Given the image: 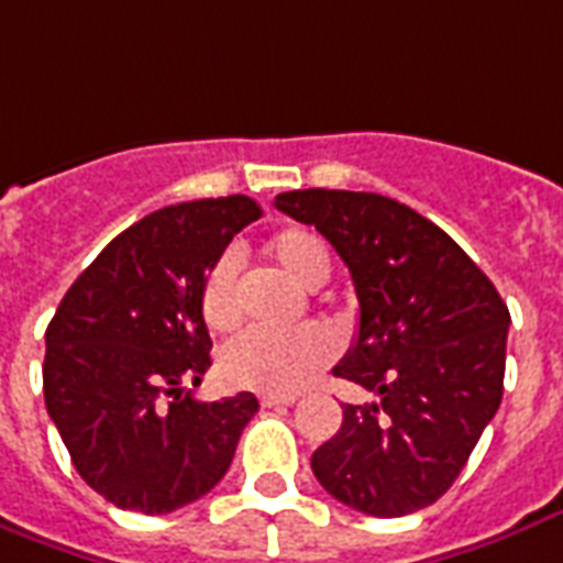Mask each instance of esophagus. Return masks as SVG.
<instances>
[{
	"mask_svg": "<svg viewBox=\"0 0 563 563\" xmlns=\"http://www.w3.org/2000/svg\"><path fill=\"white\" fill-rule=\"evenodd\" d=\"M296 396H273V394H264L261 396V405L264 408H278V405H294Z\"/></svg>",
	"mask_w": 563,
	"mask_h": 563,
	"instance_id": "obj_1",
	"label": "esophagus"
}]
</instances>
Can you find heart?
<instances>
[{"label":"heart","mask_w":563,"mask_h":563,"mask_svg":"<svg viewBox=\"0 0 563 563\" xmlns=\"http://www.w3.org/2000/svg\"><path fill=\"white\" fill-rule=\"evenodd\" d=\"M264 255L305 290H317L331 278L334 255L322 234L308 225H287L264 243ZM199 311L205 325L217 334H229L241 325V261L234 252H222L202 278ZM338 355L334 338L320 329L294 334L250 331L220 352L217 369L225 385L258 394L294 396L308 387Z\"/></svg>","instance_id":"1"}]
</instances>
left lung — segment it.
<instances>
[{
  "instance_id": "8db88e82",
  "label": "left lung",
  "mask_w": 563,
  "mask_h": 563,
  "mask_svg": "<svg viewBox=\"0 0 563 563\" xmlns=\"http://www.w3.org/2000/svg\"><path fill=\"white\" fill-rule=\"evenodd\" d=\"M276 208L350 267L358 334L334 376L378 394L343 405L313 476L369 517L438 503L503 402L508 305L459 243L396 199L311 187L278 194Z\"/></svg>"
}]
</instances>
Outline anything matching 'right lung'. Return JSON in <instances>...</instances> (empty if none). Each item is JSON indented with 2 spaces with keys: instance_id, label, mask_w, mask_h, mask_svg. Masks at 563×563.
<instances>
[{
  "instance_id": "add662e5",
  "label": "right lung",
  "mask_w": 563,
  "mask_h": 563,
  "mask_svg": "<svg viewBox=\"0 0 563 563\" xmlns=\"http://www.w3.org/2000/svg\"><path fill=\"white\" fill-rule=\"evenodd\" d=\"M258 217L250 196L161 208L117 234L52 317L46 411L78 476L117 508L196 503L225 476L258 411L252 394L199 402L187 390L211 367L205 273Z\"/></svg>"
}]
</instances>
